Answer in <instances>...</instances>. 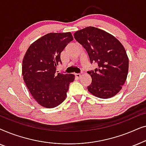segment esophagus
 Wrapping results in <instances>:
<instances>
[{"mask_svg": "<svg viewBox=\"0 0 146 146\" xmlns=\"http://www.w3.org/2000/svg\"><path fill=\"white\" fill-rule=\"evenodd\" d=\"M75 76H76V77L77 78H80L82 76V74H80V73L75 74Z\"/></svg>", "mask_w": 146, "mask_h": 146, "instance_id": "esophagus-1", "label": "esophagus"}]
</instances>
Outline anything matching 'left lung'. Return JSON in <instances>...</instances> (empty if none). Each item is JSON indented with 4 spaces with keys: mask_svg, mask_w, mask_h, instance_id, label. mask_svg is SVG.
Here are the masks:
<instances>
[{
    "mask_svg": "<svg viewBox=\"0 0 146 146\" xmlns=\"http://www.w3.org/2000/svg\"><path fill=\"white\" fill-rule=\"evenodd\" d=\"M74 36L86 49L90 63L98 64V68L88 72L92 77L88 91L100 98L113 97L120 91L128 72L129 60L123 45L110 34L93 27L76 32Z\"/></svg>",
    "mask_w": 146,
    "mask_h": 146,
    "instance_id": "1",
    "label": "left lung"
}]
</instances>
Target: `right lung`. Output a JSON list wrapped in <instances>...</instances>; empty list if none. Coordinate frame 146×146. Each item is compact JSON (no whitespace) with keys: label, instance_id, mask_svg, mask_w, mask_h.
<instances>
[{"label":"right lung","instance_id":"1","mask_svg":"<svg viewBox=\"0 0 146 146\" xmlns=\"http://www.w3.org/2000/svg\"><path fill=\"white\" fill-rule=\"evenodd\" d=\"M73 39L71 33H48L32 44L25 54L23 79L32 96L42 106L56 107L66 98L75 76L56 71L57 65L62 64L61 52Z\"/></svg>","mask_w":146,"mask_h":146}]
</instances>
